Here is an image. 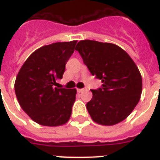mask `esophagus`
I'll list each match as a JSON object with an SVG mask.
<instances>
[{
    "mask_svg": "<svg viewBox=\"0 0 160 160\" xmlns=\"http://www.w3.org/2000/svg\"><path fill=\"white\" fill-rule=\"evenodd\" d=\"M86 90V89L85 88H83V89H77V91L79 93H82L84 92V91H85Z\"/></svg>",
    "mask_w": 160,
    "mask_h": 160,
    "instance_id": "1",
    "label": "esophagus"
}]
</instances>
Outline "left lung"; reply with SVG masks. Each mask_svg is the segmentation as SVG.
Masks as SVG:
<instances>
[{"label":"left lung","mask_w":160,"mask_h":160,"mask_svg":"<svg viewBox=\"0 0 160 160\" xmlns=\"http://www.w3.org/2000/svg\"><path fill=\"white\" fill-rule=\"evenodd\" d=\"M75 51L91 75L102 85L91 90L86 108L95 122L113 125L123 121L136 106L142 93V78L130 56L116 45L85 40Z\"/></svg>","instance_id":"left-lung-1"}]
</instances>
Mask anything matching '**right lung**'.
Here are the masks:
<instances>
[{
  "mask_svg": "<svg viewBox=\"0 0 160 160\" xmlns=\"http://www.w3.org/2000/svg\"><path fill=\"white\" fill-rule=\"evenodd\" d=\"M77 41L57 42L34 51L19 71L15 92L24 111L45 126H58L69 120L76 90L55 88L62 79L65 64Z\"/></svg>",
  "mask_w": 160,
  "mask_h": 160,
  "instance_id": "right-lung-1",
  "label": "right lung"
}]
</instances>
